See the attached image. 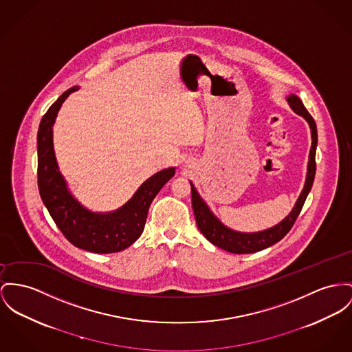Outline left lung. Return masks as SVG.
Returning <instances> with one entry per match:
<instances>
[{"instance_id":"1","label":"left lung","mask_w":352,"mask_h":352,"mask_svg":"<svg viewBox=\"0 0 352 352\" xmlns=\"http://www.w3.org/2000/svg\"><path fill=\"white\" fill-rule=\"evenodd\" d=\"M287 101L292 111L298 113L299 116L305 118L311 128V138L312 145L309 151V159H308V168H307V177H305V188L292 208L291 213L276 224L272 228H268L265 231L252 232V234H244V232H236L230 228H227L208 208V206L204 203V200L197 193L196 188L190 183V192H192V208L195 212L196 224L200 232L207 237L208 241H211L213 245L231 252V254H255L264 248H268L274 245L275 243L280 241L285 234L289 232L294 223L296 221L299 213L305 206V199L312 188L315 172H316V163H315V155H316V145H318V131L316 124L312 116L305 109L302 100L295 96L289 94L287 97Z\"/></svg>"}]
</instances>
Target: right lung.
<instances>
[{"label":"right lung","instance_id":"right-lung-1","mask_svg":"<svg viewBox=\"0 0 352 352\" xmlns=\"http://www.w3.org/2000/svg\"><path fill=\"white\" fill-rule=\"evenodd\" d=\"M73 87L52 104L40 122L37 133V182L41 199L63 234L77 248L94 254H113L132 245L140 237L151 203L175 176V168H166L142 183L133 197L118 211L94 213L84 208L67 188L58 170L53 149V124Z\"/></svg>","mask_w":352,"mask_h":352}]
</instances>
